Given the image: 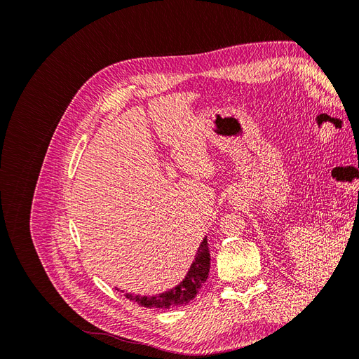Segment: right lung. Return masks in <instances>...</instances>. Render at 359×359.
<instances>
[{
	"mask_svg": "<svg viewBox=\"0 0 359 359\" xmlns=\"http://www.w3.org/2000/svg\"><path fill=\"white\" fill-rule=\"evenodd\" d=\"M210 248L206 238H203L202 244L198 248L196 259L190 266V271L187 273L186 278H184L181 283L165 293H160L157 297H133L130 293H126V297L130 301L137 302L139 306L148 307V309H169V307H177L184 306V304H189L194 297L198 295L199 289L208 278L210 273ZM123 292V290H121Z\"/></svg>",
	"mask_w": 359,
	"mask_h": 359,
	"instance_id": "obj_1",
	"label": "right lung"
}]
</instances>
